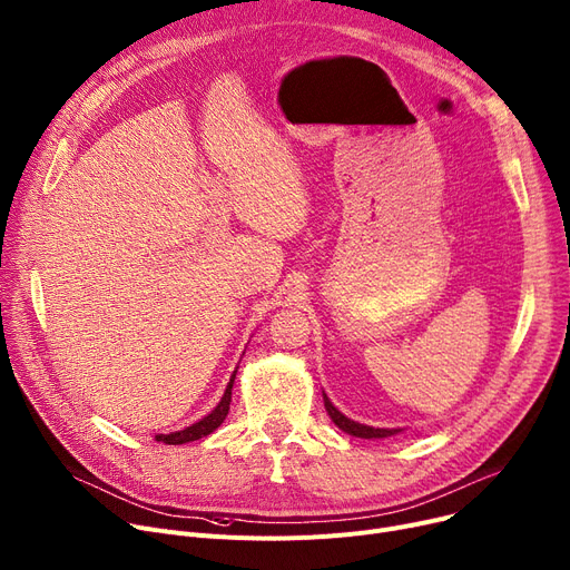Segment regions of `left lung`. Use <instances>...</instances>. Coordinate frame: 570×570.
Returning a JSON list of instances; mask_svg holds the SVG:
<instances>
[{"instance_id": "1", "label": "left lung", "mask_w": 570, "mask_h": 570, "mask_svg": "<svg viewBox=\"0 0 570 570\" xmlns=\"http://www.w3.org/2000/svg\"><path fill=\"white\" fill-rule=\"evenodd\" d=\"M322 395H324V407H326L331 421L336 423L343 432L352 434V438H361V440H384V438H391V434L403 432V428H373V425H365V423L352 421V419H347L336 405L331 403L326 393H322Z\"/></svg>"}]
</instances>
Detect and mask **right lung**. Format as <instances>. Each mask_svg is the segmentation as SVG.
Wrapping results in <instances>:
<instances>
[{"label": "right lung", "instance_id": "right-lung-1", "mask_svg": "<svg viewBox=\"0 0 570 570\" xmlns=\"http://www.w3.org/2000/svg\"><path fill=\"white\" fill-rule=\"evenodd\" d=\"M237 367H239V365H237ZM234 377H237V371L232 373V377H229V382H227V386H225V393H223V397H220V403H218L207 416H203L199 421L186 425L184 430H175V432H167V434L158 432V434H154V440H156V442H163V444L177 446V444H188V442H195V440H203V438H207V434H212V432L225 421V416H227V412H229Z\"/></svg>", "mask_w": 570, "mask_h": 570}]
</instances>
